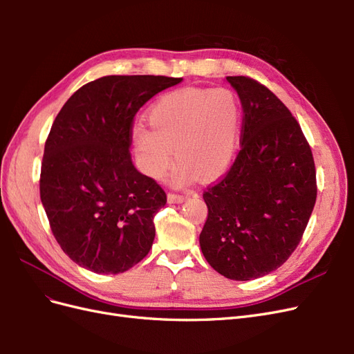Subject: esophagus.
Instances as JSON below:
<instances>
[{"instance_id": "1", "label": "esophagus", "mask_w": 354, "mask_h": 354, "mask_svg": "<svg viewBox=\"0 0 354 354\" xmlns=\"http://www.w3.org/2000/svg\"><path fill=\"white\" fill-rule=\"evenodd\" d=\"M187 194L186 195H178V194H168V202L169 203H178V202H183L185 199H187Z\"/></svg>"}]
</instances>
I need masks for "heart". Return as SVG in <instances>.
Masks as SVG:
<instances>
[{
    "label": "heart",
    "mask_w": 354,
    "mask_h": 354,
    "mask_svg": "<svg viewBox=\"0 0 354 354\" xmlns=\"http://www.w3.org/2000/svg\"><path fill=\"white\" fill-rule=\"evenodd\" d=\"M241 104L227 88H187L160 97L147 113L151 130L133 128V140L146 173L160 178L173 164L177 185L196 176L214 180L226 171L239 142Z\"/></svg>",
    "instance_id": "heart-1"
}]
</instances>
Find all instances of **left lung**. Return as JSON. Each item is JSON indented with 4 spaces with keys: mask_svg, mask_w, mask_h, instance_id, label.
<instances>
[{
    "mask_svg": "<svg viewBox=\"0 0 354 354\" xmlns=\"http://www.w3.org/2000/svg\"><path fill=\"white\" fill-rule=\"evenodd\" d=\"M226 80L243 109L241 151L203 192L208 218L199 243L214 270L251 281L281 267L301 241L316 203V168L301 127L266 85Z\"/></svg>",
    "mask_w": 354,
    "mask_h": 354,
    "instance_id": "left-lung-1",
    "label": "left lung"
}]
</instances>
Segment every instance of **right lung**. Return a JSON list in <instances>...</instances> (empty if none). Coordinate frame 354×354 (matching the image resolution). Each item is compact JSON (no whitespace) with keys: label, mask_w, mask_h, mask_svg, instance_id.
<instances>
[{"label":"right lung","mask_w":354,"mask_h":354,"mask_svg":"<svg viewBox=\"0 0 354 354\" xmlns=\"http://www.w3.org/2000/svg\"><path fill=\"white\" fill-rule=\"evenodd\" d=\"M183 78L109 75L82 85L51 125L39 195L53 234L72 261L99 274L140 263L155 239L164 189L133 165L134 116Z\"/></svg>","instance_id":"right-lung-1"}]
</instances>
